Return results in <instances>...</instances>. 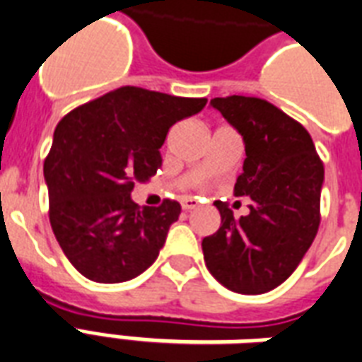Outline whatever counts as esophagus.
Returning a JSON list of instances; mask_svg holds the SVG:
<instances>
[{
  "mask_svg": "<svg viewBox=\"0 0 362 362\" xmlns=\"http://www.w3.org/2000/svg\"><path fill=\"white\" fill-rule=\"evenodd\" d=\"M197 205H199V203H197L195 197H184V199H182V209H184V211H192V209H195Z\"/></svg>",
  "mask_w": 362,
  "mask_h": 362,
  "instance_id": "34e87169",
  "label": "esophagus"
}]
</instances>
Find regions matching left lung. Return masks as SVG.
<instances>
[{"mask_svg":"<svg viewBox=\"0 0 362 362\" xmlns=\"http://www.w3.org/2000/svg\"><path fill=\"white\" fill-rule=\"evenodd\" d=\"M211 105L243 136L234 195H249L251 205L234 218L228 203L215 202L221 228L203 238V257L224 288L257 296L286 282L315 240L324 165L310 134L267 99L228 95Z\"/></svg>","mask_w":362,"mask_h":362,"instance_id":"1","label":"left lung"}]
</instances>
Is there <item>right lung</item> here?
I'll return each instance as SVG.
<instances>
[{
  "label": "right lung",
  "mask_w": 362,
  "mask_h": 362,
  "mask_svg": "<svg viewBox=\"0 0 362 362\" xmlns=\"http://www.w3.org/2000/svg\"><path fill=\"white\" fill-rule=\"evenodd\" d=\"M205 103V98L122 86L59 120L44 160L49 222L82 276L127 282L155 263L180 203L165 199L140 209L130 194L136 182L160 168L159 149L170 127Z\"/></svg>",
  "instance_id": "right-lung-1"
}]
</instances>
